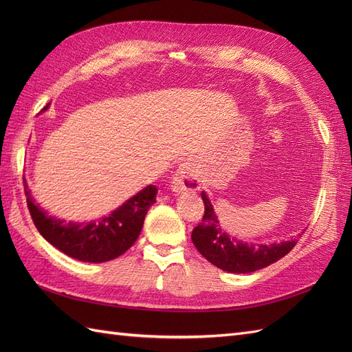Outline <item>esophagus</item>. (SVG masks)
Instances as JSON below:
<instances>
[{
	"instance_id": "34e87169",
	"label": "esophagus",
	"mask_w": 352,
	"mask_h": 352,
	"mask_svg": "<svg viewBox=\"0 0 352 352\" xmlns=\"http://www.w3.org/2000/svg\"><path fill=\"white\" fill-rule=\"evenodd\" d=\"M170 189L175 194H197L201 189V182L197 173V167L192 162H185L180 164L170 182Z\"/></svg>"
}]
</instances>
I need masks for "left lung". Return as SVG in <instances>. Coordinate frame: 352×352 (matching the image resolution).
Returning a JSON list of instances; mask_svg holds the SVG:
<instances>
[{
	"label": "left lung",
	"mask_w": 352,
	"mask_h": 352,
	"mask_svg": "<svg viewBox=\"0 0 352 352\" xmlns=\"http://www.w3.org/2000/svg\"><path fill=\"white\" fill-rule=\"evenodd\" d=\"M201 198L206 211L190 238L202 257L221 270L229 273L257 272L285 257L296 245V239L269 245L238 241L221 229L214 207L204 190Z\"/></svg>",
	"instance_id": "obj_1"
}]
</instances>
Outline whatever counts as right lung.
Masks as SVG:
<instances>
[{
	"mask_svg": "<svg viewBox=\"0 0 352 352\" xmlns=\"http://www.w3.org/2000/svg\"><path fill=\"white\" fill-rule=\"evenodd\" d=\"M23 184L30 216L41 235L69 257L85 263L110 261L129 250L140 236L158 190L154 185H148L109 216L79 223L50 216L32 198L25 177Z\"/></svg>",
	"mask_w": 352,
	"mask_h": 352,
	"instance_id": "right-lung-1",
	"label": "right lung"
}]
</instances>
